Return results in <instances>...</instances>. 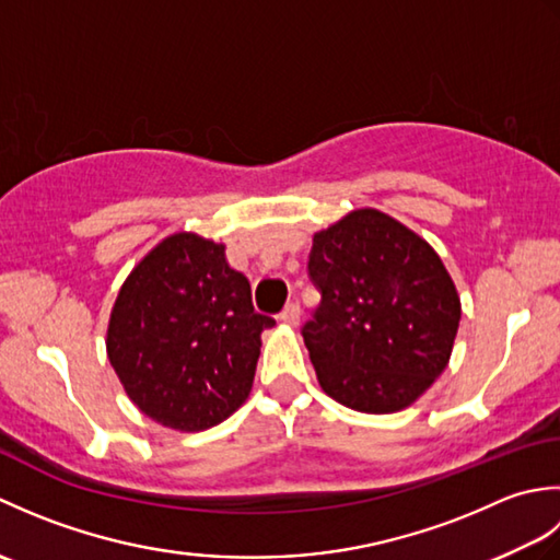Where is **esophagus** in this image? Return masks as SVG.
I'll return each mask as SVG.
<instances>
[{
    "label": "esophagus",
    "instance_id": "obj_1",
    "mask_svg": "<svg viewBox=\"0 0 560 560\" xmlns=\"http://www.w3.org/2000/svg\"><path fill=\"white\" fill-rule=\"evenodd\" d=\"M279 317H281L287 325L295 327V325L301 323V305H299V303H289L287 307H283Z\"/></svg>",
    "mask_w": 560,
    "mask_h": 560
}]
</instances>
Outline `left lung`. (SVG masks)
Returning <instances> with one entry per match:
<instances>
[{
	"label": "left lung",
	"instance_id": "obj_1",
	"mask_svg": "<svg viewBox=\"0 0 560 560\" xmlns=\"http://www.w3.org/2000/svg\"><path fill=\"white\" fill-rule=\"evenodd\" d=\"M319 305L301 335L319 385L343 407L395 413L445 371L459 299L435 249L407 225L359 209L313 237Z\"/></svg>",
	"mask_w": 560,
	"mask_h": 560
}]
</instances>
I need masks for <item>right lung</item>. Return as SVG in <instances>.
Instances as JSON below:
<instances>
[{
  "mask_svg": "<svg viewBox=\"0 0 560 560\" xmlns=\"http://www.w3.org/2000/svg\"><path fill=\"white\" fill-rule=\"evenodd\" d=\"M223 245L175 233L129 273L108 327V359L137 407L177 431H205L253 389L261 329L249 281Z\"/></svg>",
  "mask_w": 560,
  "mask_h": 560,
  "instance_id": "obj_1",
  "label": "right lung"
}]
</instances>
